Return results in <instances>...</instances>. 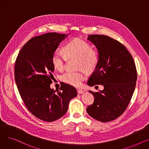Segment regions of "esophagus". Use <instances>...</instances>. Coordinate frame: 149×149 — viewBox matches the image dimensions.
Returning <instances> with one entry per match:
<instances>
[{
  "mask_svg": "<svg viewBox=\"0 0 149 149\" xmlns=\"http://www.w3.org/2000/svg\"><path fill=\"white\" fill-rule=\"evenodd\" d=\"M77 93H79V94H82V93H84V91L82 89H77Z\"/></svg>",
  "mask_w": 149,
  "mask_h": 149,
  "instance_id": "esophagus-1",
  "label": "esophagus"
}]
</instances>
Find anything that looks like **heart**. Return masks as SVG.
I'll return each instance as SVG.
<instances>
[{"mask_svg": "<svg viewBox=\"0 0 149 149\" xmlns=\"http://www.w3.org/2000/svg\"><path fill=\"white\" fill-rule=\"evenodd\" d=\"M64 55L55 52L52 56V63L60 71L65 68L66 58H77L78 66L88 72L94 70L100 60V53L97 49H92L88 42L80 38H75L68 42L63 47ZM85 79V75L81 71H67L61 75L65 83L74 87H80Z\"/></svg>", "mask_w": 149, "mask_h": 149, "instance_id": "obj_1", "label": "heart"}]
</instances>
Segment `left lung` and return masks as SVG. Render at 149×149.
Segmentation results:
<instances>
[{"mask_svg":"<svg viewBox=\"0 0 149 149\" xmlns=\"http://www.w3.org/2000/svg\"><path fill=\"white\" fill-rule=\"evenodd\" d=\"M88 38L100 53L99 62L88 84L103 85L104 90L89 91L94 101L86 111L93 118L109 122L121 115L130 103L137 80L135 63L126 47L118 40L98 34L90 35Z\"/></svg>","mask_w":149,"mask_h":149,"instance_id":"obj_1","label":"left lung"}]
</instances>
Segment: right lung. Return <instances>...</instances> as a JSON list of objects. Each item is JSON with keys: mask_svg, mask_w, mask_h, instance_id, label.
I'll return each mask as SVG.
<instances>
[{"mask_svg": "<svg viewBox=\"0 0 149 149\" xmlns=\"http://www.w3.org/2000/svg\"><path fill=\"white\" fill-rule=\"evenodd\" d=\"M65 34L48 33L31 38L20 51L14 66L15 81L28 110L44 121L63 116L70 100L77 95L72 86L63 83L56 92L50 88L54 78L52 54Z\"/></svg>", "mask_w": 149, "mask_h": 149, "instance_id": "obj_1", "label": "right lung"}]
</instances>
